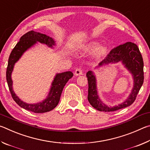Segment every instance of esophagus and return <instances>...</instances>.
Returning <instances> with one entry per match:
<instances>
[{
  "mask_svg": "<svg viewBox=\"0 0 150 150\" xmlns=\"http://www.w3.org/2000/svg\"><path fill=\"white\" fill-rule=\"evenodd\" d=\"M82 73H83V71L82 69H80V68H78V69H77L75 71V75L76 76L81 75Z\"/></svg>",
  "mask_w": 150,
  "mask_h": 150,
  "instance_id": "1",
  "label": "esophagus"
}]
</instances>
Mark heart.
Masks as SVG:
<instances>
[{
    "label": "heart",
    "mask_w": 150,
    "mask_h": 150,
    "mask_svg": "<svg viewBox=\"0 0 150 150\" xmlns=\"http://www.w3.org/2000/svg\"><path fill=\"white\" fill-rule=\"evenodd\" d=\"M99 43L96 42H92L85 45H83L78 48L77 52L81 54H88L93 52L95 53V59L96 60L102 59L104 57L107 55L108 52V48L106 46H102L98 47Z\"/></svg>",
    "instance_id": "b5f03b06"
}]
</instances>
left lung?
Masks as SVG:
<instances>
[{
	"label": "left lung",
	"instance_id": "1",
	"mask_svg": "<svg viewBox=\"0 0 150 150\" xmlns=\"http://www.w3.org/2000/svg\"><path fill=\"white\" fill-rule=\"evenodd\" d=\"M121 62L124 67L132 75L134 85L128 97L123 103L114 106H108L103 103L98 95L96 79L95 73L88 71L87 73L88 79V100L91 105L96 110L103 112H112L130 106L136 100L139 89L144 83L143 58L137 45L126 42L112 50L105 59L97 67L103 65Z\"/></svg>",
	"mask_w": 150,
	"mask_h": 150
}]
</instances>
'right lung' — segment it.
<instances>
[{"label": "right lung", "mask_w": 150, "mask_h": 150, "mask_svg": "<svg viewBox=\"0 0 150 150\" xmlns=\"http://www.w3.org/2000/svg\"><path fill=\"white\" fill-rule=\"evenodd\" d=\"M38 42L47 45L51 48H54L55 45V40L52 38L33 30L22 35L9 56L6 69V81L12 98L20 107L35 113H44L52 110L56 107L59 102L63 88L67 81L73 77V74L71 71L57 73L52 81L47 96L42 102L29 104L20 99L14 93L12 87L13 82L11 77L12 73L13 71L15 63L20 59L24 53Z\"/></svg>", "instance_id": "1"}]
</instances>
